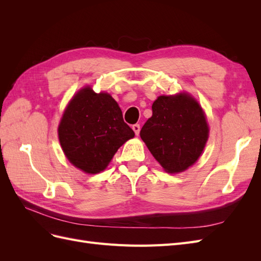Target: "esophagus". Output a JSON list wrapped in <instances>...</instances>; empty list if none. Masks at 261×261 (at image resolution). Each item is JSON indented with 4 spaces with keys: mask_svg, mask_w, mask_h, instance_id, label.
<instances>
[{
    "mask_svg": "<svg viewBox=\"0 0 261 261\" xmlns=\"http://www.w3.org/2000/svg\"><path fill=\"white\" fill-rule=\"evenodd\" d=\"M132 128H133L134 132H135L136 135H138L139 132H140V125H139V124H134V125L132 126Z\"/></svg>",
    "mask_w": 261,
    "mask_h": 261,
    "instance_id": "esophagus-1",
    "label": "esophagus"
}]
</instances>
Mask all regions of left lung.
Masks as SVG:
<instances>
[{"label": "left lung", "instance_id": "1", "mask_svg": "<svg viewBox=\"0 0 261 261\" xmlns=\"http://www.w3.org/2000/svg\"><path fill=\"white\" fill-rule=\"evenodd\" d=\"M208 124L198 102L186 93L161 96L140 130L149 151L169 173L193 165L208 139Z\"/></svg>", "mask_w": 261, "mask_h": 261}]
</instances>
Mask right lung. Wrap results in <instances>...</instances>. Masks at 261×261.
<instances>
[{
	"label": "right lung",
	"mask_w": 261,
	"mask_h": 261,
	"mask_svg": "<svg viewBox=\"0 0 261 261\" xmlns=\"http://www.w3.org/2000/svg\"><path fill=\"white\" fill-rule=\"evenodd\" d=\"M134 136L116 101L89 87L72 99L59 126V139L67 159L91 174L103 171L117 149Z\"/></svg>",
	"instance_id": "1"
}]
</instances>
